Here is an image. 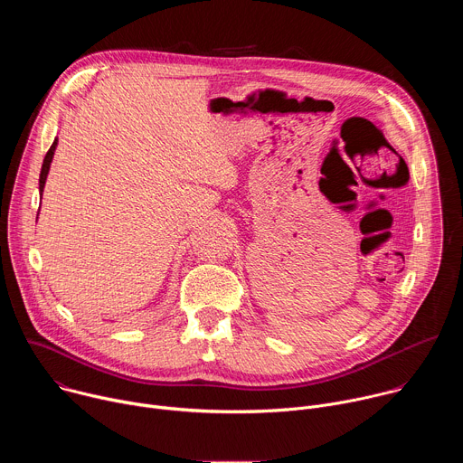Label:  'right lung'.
<instances>
[{
	"label": "right lung",
	"mask_w": 463,
	"mask_h": 463,
	"mask_svg": "<svg viewBox=\"0 0 463 463\" xmlns=\"http://www.w3.org/2000/svg\"><path fill=\"white\" fill-rule=\"evenodd\" d=\"M58 146V139L52 141L49 152L45 154V159H43V165H42V172H40V197L43 194V188H45V181H47V174H49V168H51V163H52V156H54V150Z\"/></svg>",
	"instance_id": "obj_1"
}]
</instances>
